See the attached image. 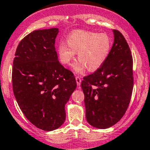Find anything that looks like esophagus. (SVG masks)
<instances>
[{
    "label": "esophagus",
    "instance_id": "obj_1",
    "mask_svg": "<svg viewBox=\"0 0 150 150\" xmlns=\"http://www.w3.org/2000/svg\"><path fill=\"white\" fill-rule=\"evenodd\" d=\"M75 80H76L77 84L79 86V85L81 84V77L80 76H76V77H75Z\"/></svg>",
    "mask_w": 150,
    "mask_h": 150
}]
</instances>
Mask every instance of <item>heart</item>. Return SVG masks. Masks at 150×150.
<instances>
[{
    "mask_svg": "<svg viewBox=\"0 0 150 150\" xmlns=\"http://www.w3.org/2000/svg\"><path fill=\"white\" fill-rule=\"evenodd\" d=\"M110 48L111 39L107 33L75 30L69 35L67 43L59 44L57 53L60 62L69 65L78 52L79 61L74 65L73 69L77 73H82L87 68L90 72L100 68L107 59Z\"/></svg>",
    "mask_w": 150,
    "mask_h": 150,
    "instance_id": "obj_1",
    "label": "heart"
}]
</instances>
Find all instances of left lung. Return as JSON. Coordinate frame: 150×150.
Segmentation results:
<instances>
[{
  "instance_id": "left-lung-1",
  "label": "left lung",
  "mask_w": 150,
  "mask_h": 150,
  "mask_svg": "<svg viewBox=\"0 0 150 150\" xmlns=\"http://www.w3.org/2000/svg\"><path fill=\"white\" fill-rule=\"evenodd\" d=\"M113 31L114 44L106 60L81 82L86 119L98 129H108L120 120L129 108L134 85L130 48L120 32Z\"/></svg>"
}]
</instances>
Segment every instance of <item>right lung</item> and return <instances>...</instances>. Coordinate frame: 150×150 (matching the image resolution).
Returning a JSON list of instances; mask_svg holds the SVG:
<instances>
[{"instance_id": "add662e5", "label": "right lung", "mask_w": 150, "mask_h": 150, "mask_svg": "<svg viewBox=\"0 0 150 150\" xmlns=\"http://www.w3.org/2000/svg\"><path fill=\"white\" fill-rule=\"evenodd\" d=\"M57 28L38 30L21 40L13 60L12 82L24 115L38 129L63 125L65 105L77 86L75 76L60 64L55 49Z\"/></svg>"}]
</instances>
